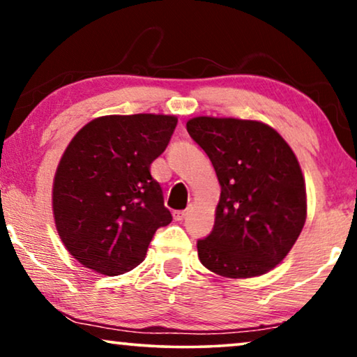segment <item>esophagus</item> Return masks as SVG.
I'll list each match as a JSON object with an SVG mask.
<instances>
[{
    "label": "esophagus",
    "mask_w": 357,
    "mask_h": 357,
    "mask_svg": "<svg viewBox=\"0 0 357 357\" xmlns=\"http://www.w3.org/2000/svg\"><path fill=\"white\" fill-rule=\"evenodd\" d=\"M185 215H188V210H176V212H173V218L176 222H181V220L185 218Z\"/></svg>",
    "instance_id": "1"
}]
</instances>
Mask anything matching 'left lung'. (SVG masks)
<instances>
[{
	"label": "left lung",
	"instance_id": "8db88e82",
	"mask_svg": "<svg viewBox=\"0 0 357 357\" xmlns=\"http://www.w3.org/2000/svg\"><path fill=\"white\" fill-rule=\"evenodd\" d=\"M185 126L222 188L213 231L197 243L200 262L225 278L268 273L293 249L307 217L305 181L293 149L255 119L195 116Z\"/></svg>",
	"mask_w": 357,
	"mask_h": 357
}]
</instances>
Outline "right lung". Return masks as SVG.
Segmentation results:
<instances>
[{
  "mask_svg": "<svg viewBox=\"0 0 357 357\" xmlns=\"http://www.w3.org/2000/svg\"><path fill=\"white\" fill-rule=\"evenodd\" d=\"M173 114H108L71 139L53 178L54 227L85 268L116 277L137 267L160 227L172 223L150 165L167 149Z\"/></svg>",
  "mask_w": 357,
  "mask_h": 357,
  "instance_id": "obj_1",
  "label": "right lung"
}]
</instances>
